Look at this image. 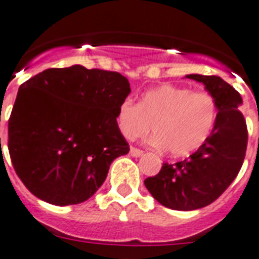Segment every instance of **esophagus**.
Returning <instances> with one entry per match:
<instances>
[{
	"mask_svg": "<svg viewBox=\"0 0 259 259\" xmlns=\"http://www.w3.org/2000/svg\"><path fill=\"white\" fill-rule=\"evenodd\" d=\"M130 154H131L132 157H140L144 154V152L140 151V149H138V148L131 147V149H130Z\"/></svg>",
	"mask_w": 259,
	"mask_h": 259,
	"instance_id": "obj_1",
	"label": "esophagus"
}]
</instances>
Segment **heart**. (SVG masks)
I'll return each mask as SVG.
<instances>
[{"label":"heart","instance_id":"obj_1","mask_svg":"<svg viewBox=\"0 0 259 259\" xmlns=\"http://www.w3.org/2000/svg\"><path fill=\"white\" fill-rule=\"evenodd\" d=\"M218 120V105L208 93L161 85L143 94L139 105L124 99L116 112L119 131L128 140L153 131L152 143L174 157H185L204 144Z\"/></svg>","mask_w":259,"mask_h":259}]
</instances>
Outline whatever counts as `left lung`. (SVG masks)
Instances as JSON below:
<instances>
[{
    "label": "left lung",
    "mask_w": 259,
    "mask_h": 259,
    "mask_svg": "<svg viewBox=\"0 0 259 259\" xmlns=\"http://www.w3.org/2000/svg\"><path fill=\"white\" fill-rule=\"evenodd\" d=\"M204 85L218 105V120L204 144L185 161L163 163L160 173L144 181L160 204L193 211L215 202L240 171L247 145V130L238 107L242 98L222 77L187 74Z\"/></svg>",
    "instance_id": "1"
}]
</instances>
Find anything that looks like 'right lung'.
<instances>
[{
    "instance_id": "right-lung-1",
    "label": "right lung",
    "mask_w": 259,
    "mask_h": 259,
    "mask_svg": "<svg viewBox=\"0 0 259 259\" xmlns=\"http://www.w3.org/2000/svg\"><path fill=\"white\" fill-rule=\"evenodd\" d=\"M130 93L120 73L82 65L51 68L22 83L8 147L30 193L56 205L78 204L96 194L112 161L130 152L116 124Z\"/></svg>"
}]
</instances>
